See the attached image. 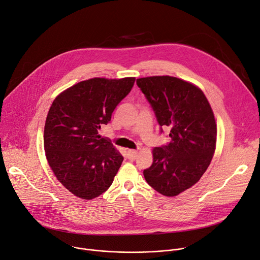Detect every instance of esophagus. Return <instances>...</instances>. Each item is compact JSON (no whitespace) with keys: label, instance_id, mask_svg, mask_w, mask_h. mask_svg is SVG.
<instances>
[{"label":"esophagus","instance_id":"34e87169","mask_svg":"<svg viewBox=\"0 0 260 260\" xmlns=\"http://www.w3.org/2000/svg\"><path fill=\"white\" fill-rule=\"evenodd\" d=\"M137 155H138V152L135 151V150H129L128 151V158L131 161H134L137 158Z\"/></svg>","mask_w":260,"mask_h":260}]
</instances>
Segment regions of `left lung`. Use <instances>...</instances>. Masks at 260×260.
Masks as SVG:
<instances>
[{"label":"left lung","instance_id":"1","mask_svg":"<svg viewBox=\"0 0 260 260\" xmlns=\"http://www.w3.org/2000/svg\"><path fill=\"white\" fill-rule=\"evenodd\" d=\"M157 121L170 129V142L154 148L153 164L143 170L148 184L162 195L177 196L195 185L216 149L217 125L212 107L196 85L174 76L138 78Z\"/></svg>","mask_w":260,"mask_h":260}]
</instances>
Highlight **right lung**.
Instances as JSON below:
<instances>
[{
    "label": "right lung",
    "mask_w": 260,
    "mask_h": 260,
    "mask_svg": "<svg viewBox=\"0 0 260 260\" xmlns=\"http://www.w3.org/2000/svg\"><path fill=\"white\" fill-rule=\"evenodd\" d=\"M135 77L91 78L57 96L47 113L44 150L55 178L75 196L90 200L112 184L124 160L98 130L130 93Z\"/></svg>",
    "instance_id": "right-lung-1"
}]
</instances>
